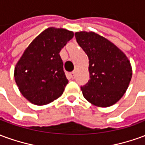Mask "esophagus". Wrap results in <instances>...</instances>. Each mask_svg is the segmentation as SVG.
<instances>
[{
    "label": "esophagus",
    "mask_w": 145,
    "mask_h": 145,
    "mask_svg": "<svg viewBox=\"0 0 145 145\" xmlns=\"http://www.w3.org/2000/svg\"><path fill=\"white\" fill-rule=\"evenodd\" d=\"M71 75L72 77L73 78H74V76H75V71H73L72 72H71Z\"/></svg>",
    "instance_id": "34e87169"
}]
</instances>
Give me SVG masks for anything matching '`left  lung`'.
<instances>
[{"mask_svg":"<svg viewBox=\"0 0 145 145\" xmlns=\"http://www.w3.org/2000/svg\"><path fill=\"white\" fill-rule=\"evenodd\" d=\"M75 38L89 60L90 80L81 87L83 96L99 107L115 104L131 80L132 67L128 58L116 45L93 32L76 33Z\"/></svg>","mask_w":145,"mask_h":145,"instance_id":"left-lung-1","label":"left lung"}]
</instances>
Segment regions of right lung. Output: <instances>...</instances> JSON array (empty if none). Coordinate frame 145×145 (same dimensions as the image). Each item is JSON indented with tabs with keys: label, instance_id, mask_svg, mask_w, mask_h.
Wrapping results in <instances>:
<instances>
[{
	"label": "right lung",
	"instance_id": "1",
	"mask_svg": "<svg viewBox=\"0 0 145 145\" xmlns=\"http://www.w3.org/2000/svg\"><path fill=\"white\" fill-rule=\"evenodd\" d=\"M73 36L71 31L48 28L33 39L18 61L14 80L30 103L46 105L63 94L68 80L60 52Z\"/></svg>",
	"mask_w": 145,
	"mask_h": 145
}]
</instances>
